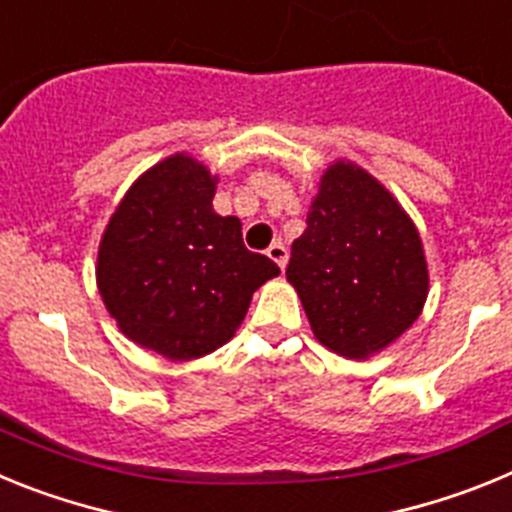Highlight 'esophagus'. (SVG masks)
Wrapping results in <instances>:
<instances>
[{"label": "esophagus", "instance_id": "esophagus-1", "mask_svg": "<svg viewBox=\"0 0 512 512\" xmlns=\"http://www.w3.org/2000/svg\"><path fill=\"white\" fill-rule=\"evenodd\" d=\"M266 256H269L271 261H274V264L279 266V269H284V266H287V259H289V253H287V248H284V243H271L269 248H266Z\"/></svg>", "mask_w": 512, "mask_h": 512}]
</instances>
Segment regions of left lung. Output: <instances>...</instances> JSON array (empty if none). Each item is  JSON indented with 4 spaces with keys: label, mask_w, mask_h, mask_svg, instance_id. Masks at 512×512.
I'll return each instance as SVG.
<instances>
[{
    "label": "left lung",
    "mask_w": 512,
    "mask_h": 512,
    "mask_svg": "<svg viewBox=\"0 0 512 512\" xmlns=\"http://www.w3.org/2000/svg\"><path fill=\"white\" fill-rule=\"evenodd\" d=\"M287 279L315 338L348 359L390 346L418 320L428 295L413 220L374 176L343 161L320 179Z\"/></svg>",
    "instance_id": "8db88e82"
}]
</instances>
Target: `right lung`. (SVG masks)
I'll return each mask as SVG.
<instances>
[{"label": "right lung", "instance_id": "1", "mask_svg": "<svg viewBox=\"0 0 512 512\" xmlns=\"http://www.w3.org/2000/svg\"><path fill=\"white\" fill-rule=\"evenodd\" d=\"M215 176L176 153L130 187L104 230L97 284L120 330L176 361L235 336L279 266L243 246L241 220L212 210Z\"/></svg>", "mask_w": 512, "mask_h": 512}]
</instances>
